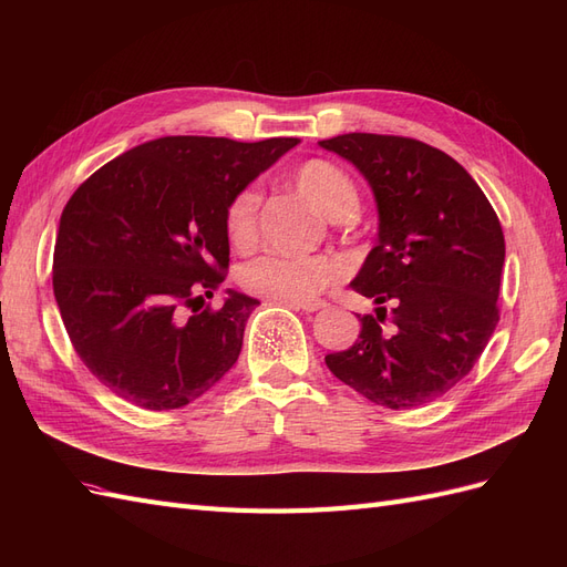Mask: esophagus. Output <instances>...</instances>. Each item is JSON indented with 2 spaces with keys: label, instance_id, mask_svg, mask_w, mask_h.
Here are the masks:
<instances>
[{
  "label": "esophagus",
  "instance_id": "obj_1",
  "mask_svg": "<svg viewBox=\"0 0 567 567\" xmlns=\"http://www.w3.org/2000/svg\"><path fill=\"white\" fill-rule=\"evenodd\" d=\"M288 307H293V310H300V312H319L323 310V307H329V302L326 300H312V302H286Z\"/></svg>",
  "mask_w": 567,
  "mask_h": 567
}]
</instances>
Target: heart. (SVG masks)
<instances>
[{
  "instance_id": "heart-1",
  "label": "heart",
  "mask_w": 567,
  "mask_h": 567,
  "mask_svg": "<svg viewBox=\"0 0 567 567\" xmlns=\"http://www.w3.org/2000/svg\"><path fill=\"white\" fill-rule=\"evenodd\" d=\"M293 184L315 208L331 217H348L357 205V192L350 177L329 161H305L296 167ZM257 196L255 188H241L225 208V234L238 250H248L257 236ZM342 274L338 260L329 255L277 257L262 255L238 271V284L252 296L274 302H310L321 290L333 286Z\"/></svg>"
}]
</instances>
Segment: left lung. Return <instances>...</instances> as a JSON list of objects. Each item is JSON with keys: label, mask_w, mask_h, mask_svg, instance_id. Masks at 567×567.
<instances>
[{"label": "left lung", "mask_w": 567, "mask_h": 567, "mask_svg": "<svg viewBox=\"0 0 567 567\" xmlns=\"http://www.w3.org/2000/svg\"><path fill=\"white\" fill-rule=\"evenodd\" d=\"M319 146L350 161L379 205V244L350 284L375 310L326 367L373 404L433 402L466 379L499 323V217L466 169L419 140L350 132Z\"/></svg>", "instance_id": "8db88e82"}]
</instances>
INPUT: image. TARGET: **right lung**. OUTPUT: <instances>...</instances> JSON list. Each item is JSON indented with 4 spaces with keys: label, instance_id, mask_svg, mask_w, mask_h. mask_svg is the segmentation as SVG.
Masks as SVG:
<instances>
[{
    "label": "right lung",
    "instance_id": "add662e5",
    "mask_svg": "<svg viewBox=\"0 0 567 567\" xmlns=\"http://www.w3.org/2000/svg\"><path fill=\"white\" fill-rule=\"evenodd\" d=\"M296 136L244 144L161 136L113 158L65 203L54 296L78 357L117 398L151 411L198 400L244 346L255 298L227 290V203Z\"/></svg>",
    "mask_w": 567,
    "mask_h": 567
}]
</instances>
